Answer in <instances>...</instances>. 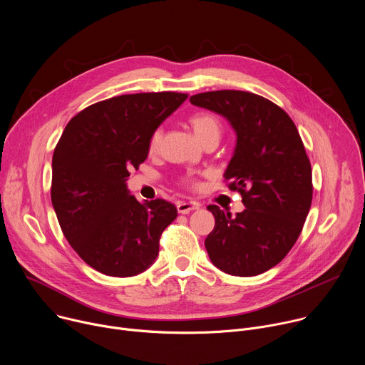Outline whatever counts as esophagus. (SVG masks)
<instances>
[{
	"instance_id": "esophagus-1",
	"label": "esophagus",
	"mask_w": 365,
	"mask_h": 365,
	"mask_svg": "<svg viewBox=\"0 0 365 365\" xmlns=\"http://www.w3.org/2000/svg\"><path fill=\"white\" fill-rule=\"evenodd\" d=\"M200 203L199 202H195V200H190V202H178V212L179 214H189L190 211H195V210H199Z\"/></svg>"
}]
</instances>
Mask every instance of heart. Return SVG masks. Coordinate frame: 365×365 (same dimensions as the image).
<instances>
[{"label": "heart", "instance_id": "1", "mask_svg": "<svg viewBox=\"0 0 365 365\" xmlns=\"http://www.w3.org/2000/svg\"><path fill=\"white\" fill-rule=\"evenodd\" d=\"M189 123H190L196 137L202 141V144H205L206 141H211V140L218 141L222 134V124H221L220 118L211 113H197L189 118ZM162 138H163V128L155 127L150 133L148 141H147V147H148L150 153H155L159 150ZM182 182L192 189H196L199 186L197 179L192 175L185 176L182 179Z\"/></svg>", "mask_w": 365, "mask_h": 365}]
</instances>
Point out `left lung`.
Wrapping results in <instances>:
<instances>
[{"mask_svg": "<svg viewBox=\"0 0 365 365\" xmlns=\"http://www.w3.org/2000/svg\"><path fill=\"white\" fill-rule=\"evenodd\" d=\"M196 107L224 115L237 133L225 170L245 210L231 215L210 205L215 227L205 240L211 262L222 272L262 274L297 241L312 203V168L299 131L274 102L245 91H211L190 96Z\"/></svg>", "mask_w": 365, "mask_h": 365, "instance_id": "8db88e82", "label": "left lung"}]
</instances>
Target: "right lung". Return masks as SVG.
Here are the masks:
<instances>
[{
	"label": "right lung",
	"instance_id": "right-lung-1",
	"mask_svg": "<svg viewBox=\"0 0 365 365\" xmlns=\"http://www.w3.org/2000/svg\"><path fill=\"white\" fill-rule=\"evenodd\" d=\"M180 92H141L89 106L66 125L51 160V203L71 247L102 274L135 276L159 254L176 220L165 199L128 195L130 170L147 159L148 135L186 101Z\"/></svg>",
	"mask_w": 365,
	"mask_h": 365
}]
</instances>
